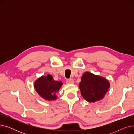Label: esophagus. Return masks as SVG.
<instances>
[{
	"label": "esophagus",
	"mask_w": 134,
	"mask_h": 134,
	"mask_svg": "<svg viewBox=\"0 0 134 134\" xmlns=\"http://www.w3.org/2000/svg\"><path fill=\"white\" fill-rule=\"evenodd\" d=\"M66 83L67 84H73L74 83V82L73 79H68L66 81Z\"/></svg>",
	"instance_id": "34e87169"
}]
</instances>
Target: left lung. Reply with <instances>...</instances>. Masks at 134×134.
I'll list each match as a JSON object with an SVG mask.
<instances>
[{"mask_svg": "<svg viewBox=\"0 0 134 134\" xmlns=\"http://www.w3.org/2000/svg\"><path fill=\"white\" fill-rule=\"evenodd\" d=\"M79 87L84 99L88 102L94 103L104 97L110 84L104 77L86 72L81 76Z\"/></svg>", "mask_w": 134, "mask_h": 134, "instance_id": "1", "label": "left lung"}]
</instances>
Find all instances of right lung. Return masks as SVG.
Segmentation results:
<instances>
[{"instance_id":"obj_1","label":"right lung","mask_w":134,"mask_h":134,"mask_svg":"<svg viewBox=\"0 0 134 134\" xmlns=\"http://www.w3.org/2000/svg\"><path fill=\"white\" fill-rule=\"evenodd\" d=\"M63 83L60 81H55L53 76L48 74L42 76L34 82V88L37 93L44 99L48 101L55 100L57 99L56 93L59 91Z\"/></svg>"}]
</instances>
